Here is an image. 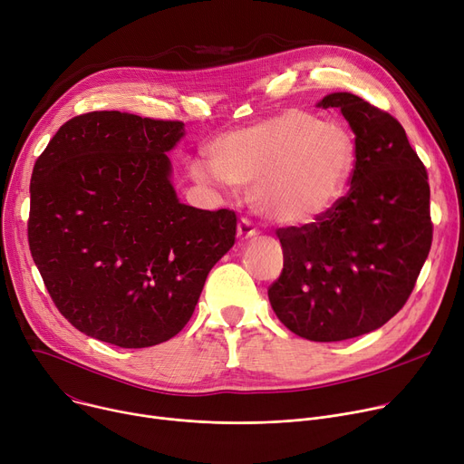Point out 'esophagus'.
<instances>
[{"label":"esophagus","mask_w":464,"mask_h":464,"mask_svg":"<svg viewBox=\"0 0 464 464\" xmlns=\"http://www.w3.org/2000/svg\"><path fill=\"white\" fill-rule=\"evenodd\" d=\"M258 236V230L253 227V223L249 219H241L237 223V237L241 241H247V239H253Z\"/></svg>","instance_id":"34e87169"}]
</instances>
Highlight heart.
Here are the masks:
<instances>
[{
	"label": "heart",
	"instance_id": "heart-1",
	"mask_svg": "<svg viewBox=\"0 0 464 464\" xmlns=\"http://www.w3.org/2000/svg\"><path fill=\"white\" fill-rule=\"evenodd\" d=\"M358 148L352 132L304 108L232 130L209 148L215 174L230 185L249 187L256 213L285 227L311 225L328 215L346 195ZM193 178L209 183L200 162Z\"/></svg>",
	"mask_w": 464,
	"mask_h": 464
}]
</instances>
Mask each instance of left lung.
<instances>
[{
  "label": "left lung",
  "mask_w": 464,
  "mask_h": 464,
  "mask_svg": "<svg viewBox=\"0 0 464 464\" xmlns=\"http://www.w3.org/2000/svg\"><path fill=\"white\" fill-rule=\"evenodd\" d=\"M320 106L339 108L356 134V170L328 215L277 228L285 264L267 297L290 332L334 343L380 328L411 297L432 243L430 188L392 114L352 93Z\"/></svg>",
  "instance_id": "left-lung-1"
}]
</instances>
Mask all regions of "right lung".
I'll use <instances>...</instances> for the list:
<instances>
[{
  "mask_svg": "<svg viewBox=\"0 0 464 464\" xmlns=\"http://www.w3.org/2000/svg\"><path fill=\"white\" fill-rule=\"evenodd\" d=\"M183 121L82 114L60 127L30 183L27 241L53 305L121 348L172 339L236 241L232 209L178 200L170 151Z\"/></svg>",
  "mask_w": 464,
  "mask_h": 464,
  "instance_id": "obj_1",
  "label": "right lung"
}]
</instances>
